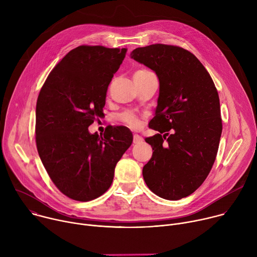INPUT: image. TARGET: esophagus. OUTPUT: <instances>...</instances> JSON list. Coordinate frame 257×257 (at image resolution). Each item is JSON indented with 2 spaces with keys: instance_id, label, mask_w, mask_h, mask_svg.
Wrapping results in <instances>:
<instances>
[{
  "instance_id": "34e87169",
  "label": "esophagus",
  "mask_w": 257,
  "mask_h": 257,
  "mask_svg": "<svg viewBox=\"0 0 257 257\" xmlns=\"http://www.w3.org/2000/svg\"><path fill=\"white\" fill-rule=\"evenodd\" d=\"M140 142H142V138L138 134H134L133 135V143L134 144H138Z\"/></svg>"
}]
</instances>
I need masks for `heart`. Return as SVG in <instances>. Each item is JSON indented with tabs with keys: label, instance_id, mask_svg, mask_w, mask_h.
I'll return each instance as SVG.
<instances>
[{
	"label": "heart",
	"instance_id": "obj_1",
	"mask_svg": "<svg viewBox=\"0 0 257 257\" xmlns=\"http://www.w3.org/2000/svg\"><path fill=\"white\" fill-rule=\"evenodd\" d=\"M154 73L150 70H146V69H140V70H137L135 72L134 74V79H144L146 77H149L151 75H153ZM119 120L124 123L125 125H127L128 127L130 128H133V129H136L140 126L141 124V121H140V118L138 117L137 114H135L134 112L132 111H125L123 112L120 116H119Z\"/></svg>",
	"mask_w": 257,
	"mask_h": 257
}]
</instances>
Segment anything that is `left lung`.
Instances as JSON below:
<instances>
[{
    "instance_id": "left-lung-1",
    "label": "left lung",
    "mask_w": 257,
    "mask_h": 257,
    "mask_svg": "<svg viewBox=\"0 0 257 257\" xmlns=\"http://www.w3.org/2000/svg\"><path fill=\"white\" fill-rule=\"evenodd\" d=\"M131 58L153 69L160 80L150 122L160 133L145 138L154 153L143 179L164 199L187 197L204 182L216 158L223 129L216 87L201 62L181 47L151 45L135 49Z\"/></svg>"
}]
</instances>
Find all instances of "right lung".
<instances>
[{
	"label": "right lung",
	"instance_id": "obj_1",
	"mask_svg": "<svg viewBox=\"0 0 257 257\" xmlns=\"http://www.w3.org/2000/svg\"><path fill=\"white\" fill-rule=\"evenodd\" d=\"M127 49L79 46L51 71L36 101L35 142L56 187L67 197L90 201L112 185L117 163L132 143L124 126L102 135L88 127L103 113L107 86Z\"/></svg>",
	"mask_w": 257,
	"mask_h": 257
}]
</instances>
